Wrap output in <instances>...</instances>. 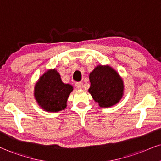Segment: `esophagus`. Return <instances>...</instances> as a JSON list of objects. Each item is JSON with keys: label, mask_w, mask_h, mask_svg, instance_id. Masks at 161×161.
I'll return each instance as SVG.
<instances>
[{"label": "esophagus", "mask_w": 161, "mask_h": 161, "mask_svg": "<svg viewBox=\"0 0 161 161\" xmlns=\"http://www.w3.org/2000/svg\"><path fill=\"white\" fill-rule=\"evenodd\" d=\"M75 86L77 87V89H82L83 83L82 82H77V83H75Z\"/></svg>", "instance_id": "esophagus-1"}]
</instances>
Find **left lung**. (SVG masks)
I'll use <instances>...</instances> for the list:
<instances>
[{
  "label": "left lung",
  "mask_w": 161,
  "mask_h": 161,
  "mask_svg": "<svg viewBox=\"0 0 161 161\" xmlns=\"http://www.w3.org/2000/svg\"><path fill=\"white\" fill-rule=\"evenodd\" d=\"M89 92L102 108L119 102L123 95V81L118 73L108 65H98L90 74Z\"/></svg>",
  "instance_id": "1"
}]
</instances>
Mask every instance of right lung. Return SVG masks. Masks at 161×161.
Listing matches in <instances>:
<instances>
[{
	"label": "right lung",
	"mask_w": 161,
	"mask_h": 161,
	"mask_svg": "<svg viewBox=\"0 0 161 161\" xmlns=\"http://www.w3.org/2000/svg\"><path fill=\"white\" fill-rule=\"evenodd\" d=\"M72 90L73 87L63 83L59 73L53 69L39 78L35 86L34 95L42 108L49 112H57L64 110Z\"/></svg>",
	"instance_id": "1"
}]
</instances>
